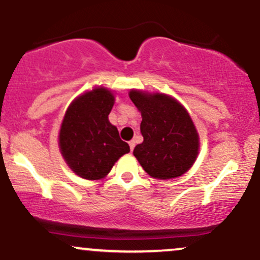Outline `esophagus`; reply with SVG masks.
Here are the masks:
<instances>
[{
    "instance_id": "34e87169",
    "label": "esophagus",
    "mask_w": 260,
    "mask_h": 260,
    "mask_svg": "<svg viewBox=\"0 0 260 260\" xmlns=\"http://www.w3.org/2000/svg\"><path fill=\"white\" fill-rule=\"evenodd\" d=\"M134 147H136V142H134V140H131V142H129V148H131V151H133Z\"/></svg>"
}]
</instances>
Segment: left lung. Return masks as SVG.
<instances>
[{"mask_svg":"<svg viewBox=\"0 0 260 260\" xmlns=\"http://www.w3.org/2000/svg\"><path fill=\"white\" fill-rule=\"evenodd\" d=\"M129 98L142 115L140 132L144 140L133 155L151 177L171 180L193 166L199 153V134L189 113L170 95L129 91Z\"/></svg>","mask_w":260,"mask_h":260,"instance_id":"1","label":"left lung"}]
</instances>
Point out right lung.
<instances>
[{
	"label": "right lung",
	"instance_id": "right-lung-1",
	"mask_svg": "<svg viewBox=\"0 0 260 260\" xmlns=\"http://www.w3.org/2000/svg\"><path fill=\"white\" fill-rule=\"evenodd\" d=\"M113 104V92L96 86L77 96L63 116L59 150L70 169L84 180L106 177L116 161L129 153V145L109 121Z\"/></svg>",
	"mask_w": 260,
	"mask_h": 260
}]
</instances>
